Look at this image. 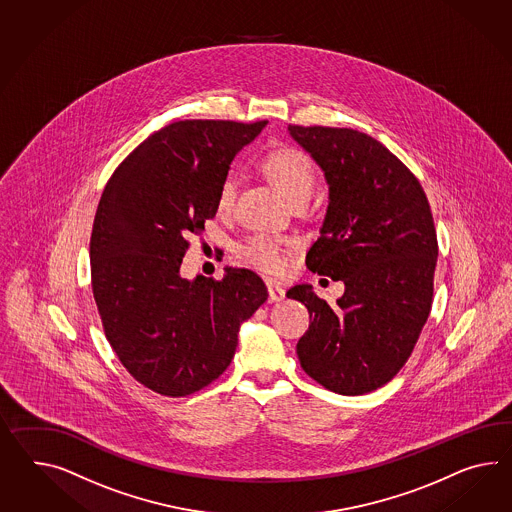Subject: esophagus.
<instances>
[{
	"label": "esophagus",
	"mask_w": 512,
	"mask_h": 512,
	"mask_svg": "<svg viewBox=\"0 0 512 512\" xmlns=\"http://www.w3.org/2000/svg\"><path fill=\"white\" fill-rule=\"evenodd\" d=\"M285 298V289L279 283H268V300L270 302H281Z\"/></svg>",
	"instance_id": "1"
}]
</instances>
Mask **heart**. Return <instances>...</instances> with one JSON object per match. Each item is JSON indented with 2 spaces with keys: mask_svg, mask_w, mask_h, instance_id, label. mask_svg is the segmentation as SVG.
<instances>
[{
  "mask_svg": "<svg viewBox=\"0 0 512 512\" xmlns=\"http://www.w3.org/2000/svg\"><path fill=\"white\" fill-rule=\"evenodd\" d=\"M266 177L274 182L277 190L289 201L300 195H311L315 186V166L313 160L302 149L296 147H277L266 152L261 160ZM236 180L227 175L221 180L216 207L220 212H229L235 203ZM238 257L244 263L251 264L264 272H283L287 266L285 248L279 238L270 235L249 236L244 244L238 246Z\"/></svg>",
  "mask_w": 512,
  "mask_h": 512,
  "instance_id": "obj_1",
  "label": "heart"
}]
</instances>
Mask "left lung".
<instances>
[{
  "mask_svg": "<svg viewBox=\"0 0 512 512\" xmlns=\"http://www.w3.org/2000/svg\"><path fill=\"white\" fill-rule=\"evenodd\" d=\"M289 132L330 184L328 212L305 264L345 283L335 305L311 285L287 291L311 320L296 354L320 386L363 395L401 371L429 318L438 257L429 199L414 173L363 132L298 125Z\"/></svg>",
  "mask_w": 512,
  "mask_h": 512,
  "instance_id": "obj_1",
  "label": "left lung"
}]
</instances>
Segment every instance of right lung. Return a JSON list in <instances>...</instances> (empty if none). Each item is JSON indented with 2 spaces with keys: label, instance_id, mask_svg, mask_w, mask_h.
Returning <instances> with one entry per match:
<instances>
[{
  "label": "right lung",
  "instance_id": "obj_1",
  "mask_svg": "<svg viewBox=\"0 0 512 512\" xmlns=\"http://www.w3.org/2000/svg\"><path fill=\"white\" fill-rule=\"evenodd\" d=\"M268 121H177L139 143L113 171L91 233V285L106 339L139 384L186 397L235 356L238 328L266 302L263 279L180 276L190 236L216 216L236 152Z\"/></svg>",
  "mask_w": 512,
  "mask_h": 512
}]
</instances>
